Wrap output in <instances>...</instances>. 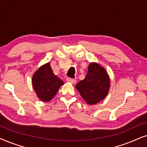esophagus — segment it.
I'll use <instances>...</instances> for the list:
<instances>
[{"label": "esophagus", "mask_w": 147, "mask_h": 147, "mask_svg": "<svg viewBox=\"0 0 147 147\" xmlns=\"http://www.w3.org/2000/svg\"><path fill=\"white\" fill-rule=\"evenodd\" d=\"M66 81L72 84H75L76 83V80L71 79V78H66Z\"/></svg>", "instance_id": "1"}]
</instances>
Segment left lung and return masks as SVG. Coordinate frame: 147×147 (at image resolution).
<instances>
[{
    "instance_id": "obj_1",
    "label": "left lung",
    "mask_w": 147,
    "mask_h": 147,
    "mask_svg": "<svg viewBox=\"0 0 147 147\" xmlns=\"http://www.w3.org/2000/svg\"><path fill=\"white\" fill-rule=\"evenodd\" d=\"M75 87L87 104L95 105L106 97L110 81L104 68L96 62H91L85 78Z\"/></svg>"
}]
</instances>
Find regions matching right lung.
Returning a JSON list of instances; mask_svg holds the SVG:
<instances>
[{"instance_id":"obj_1","label":"right lung","mask_w":147,"mask_h":147,"mask_svg":"<svg viewBox=\"0 0 147 147\" xmlns=\"http://www.w3.org/2000/svg\"><path fill=\"white\" fill-rule=\"evenodd\" d=\"M63 85L64 82L53 73L49 62L40 66L32 77L33 88L37 96L45 102L53 98Z\"/></svg>"}]
</instances>
